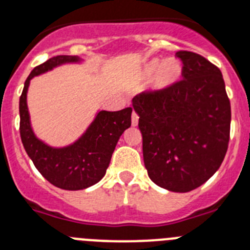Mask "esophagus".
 I'll list each match as a JSON object with an SVG mask.
<instances>
[{
    "mask_svg": "<svg viewBox=\"0 0 250 250\" xmlns=\"http://www.w3.org/2000/svg\"><path fill=\"white\" fill-rule=\"evenodd\" d=\"M138 114L136 112L132 113V125H138Z\"/></svg>",
    "mask_w": 250,
    "mask_h": 250,
    "instance_id": "1",
    "label": "esophagus"
}]
</instances>
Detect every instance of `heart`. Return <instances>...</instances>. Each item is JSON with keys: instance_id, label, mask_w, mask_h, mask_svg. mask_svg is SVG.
I'll list each match as a JSON object with an SVG mask.
<instances>
[{"instance_id": "heart-1", "label": "heart", "mask_w": 250, "mask_h": 250, "mask_svg": "<svg viewBox=\"0 0 250 250\" xmlns=\"http://www.w3.org/2000/svg\"><path fill=\"white\" fill-rule=\"evenodd\" d=\"M182 73V66L177 60H152L144 68V76H154L152 83L157 90H163L177 83Z\"/></svg>"}]
</instances>
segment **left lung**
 I'll use <instances>...</instances> for the list:
<instances>
[{
    "mask_svg": "<svg viewBox=\"0 0 250 250\" xmlns=\"http://www.w3.org/2000/svg\"><path fill=\"white\" fill-rule=\"evenodd\" d=\"M180 81L136 95L132 106L142 133L150 179L171 192H189L219 169L230 138L231 108L217 66L179 50Z\"/></svg>",
    "mask_w": 250,
    "mask_h": 250,
    "instance_id": "1",
    "label": "left lung"
}]
</instances>
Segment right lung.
<instances>
[{
  "mask_svg": "<svg viewBox=\"0 0 250 250\" xmlns=\"http://www.w3.org/2000/svg\"><path fill=\"white\" fill-rule=\"evenodd\" d=\"M72 56H56L31 71L20 96V136L26 154L45 179L61 189L79 190L94 186L105 175L112 154L122 133L131 127L132 108L118 112L102 110L87 131L73 145L53 148L35 137L30 127L26 93L30 80L67 62H77Z\"/></svg>",
  "mask_w": 250,
  "mask_h": 250,
  "instance_id": "obj_1",
  "label": "right lung"
}]
</instances>
